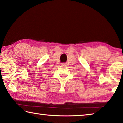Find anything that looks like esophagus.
<instances>
[{
  "instance_id": "esophagus-1",
  "label": "esophagus",
  "mask_w": 123,
  "mask_h": 123,
  "mask_svg": "<svg viewBox=\"0 0 123 123\" xmlns=\"http://www.w3.org/2000/svg\"><path fill=\"white\" fill-rule=\"evenodd\" d=\"M66 64L67 63H61L62 65H66Z\"/></svg>"
}]
</instances>
